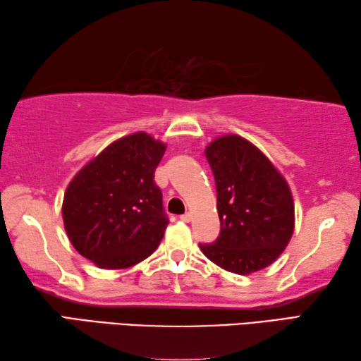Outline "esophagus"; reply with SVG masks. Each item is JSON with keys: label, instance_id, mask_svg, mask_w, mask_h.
<instances>
[{"label": "esophagus", "instance_id": "1", "mask_svg": "<svg viewBox=\"0 0 361 361\" xmlns=\"http://www.w3.org/2000/svg\"><path fill=\"white\" fill-rule=\"evenodd\" d=\"M180 219H181L183 222H190V219H192V214H190V213H186V214L180 216Z\"/></svg>", "mask_w": 361, "mask_h": 361}]
</instances>
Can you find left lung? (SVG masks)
I'll return each instance as SVG.
<instances>
[{"instance_id":"1","label":"left lung","mask_w":361,"mask_h":361,"mask_svg":"<svg viewBox=\"0 0 361 361\" xmlns=\"http://www.w3.org/2000/svg\"><path fill=\"white\" fill-rule=\"evenodd\" d=\"M204 154L216 180L221 233L213 244H200L203 255L239 275L271 266L294 231V202L283 175L236 134L214 139Z\"/></svg>"}]
</instances>
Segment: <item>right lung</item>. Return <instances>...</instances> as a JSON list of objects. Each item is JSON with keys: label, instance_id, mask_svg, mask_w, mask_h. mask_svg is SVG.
<instances>
[{"label": "right lung", "instance_id": "1", "mask_svg": "<svg viewBox=\"0 0 361 361\" xmlns=\"http://www.w3.org/2000/svg\"><path fill=\"white\" fill-rule=\"evenodd\" d=\"M166 144L134 133L108 145L67 186L62 219L70 243L102 269H126L157 250L169 219L154 183Z\"/></svg>", "mask_w": 361, "mask_h": 361}]
</instances>
